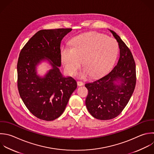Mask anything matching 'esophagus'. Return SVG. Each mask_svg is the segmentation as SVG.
<instances>
[{"label": "esophagus", "mask_w": 154, "mask_h": 154, "mask_svg": "<svg viewBox=\"0 0 154 154\" xmlns=\"http://www.w3.org/2000/svg\"><path fill=\"white\" fill-rule=\"evenodd\" d=\"M77 84H78V86H82V85H84V83L82 81H78Z\"/></svg>", "instance_id": "34e87169"}]
</instances>
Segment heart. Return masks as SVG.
<instances>
[{
  "instance_id": "b5f03b06",
  "label": "heart",
  "mask_w": 154,
  "mask_h": 154,
  "mask_svg": "<svg viewBox=\"0 0 154 154\" xmlns=\"http://www.w3.org/2000/svg\"><path fill=\"white\" fill-rule=\"evenodd\" d=\"M70 45L71 48H62L61 61L66 72L73 76L83 60L85 69L79 73L81 78L91 75L96 78L105 74L112 66L118 52V45L114 39L95 32L75 37Z\"/></svg>"
}]
</instances>
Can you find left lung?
Masks as SVG:
<instances>
[{"label": "left lung", "instance_id": "1", "mask_svg": "<svg viewBox=\"0 0 154 154\" xmlns=\"http://www.w3.org/2000/svg\"><path fill=\"white\" fill-rule=\"evenodd\" d=\"M118 42L120 58L117 64L107 75L92 82L85 84L88 93L85 100L91 115L106 120L119 116L128 104L136 84L135 63L126 44L113 31H110ZM120 80V85L115 82Z\"/></svg>", "mask_w": 154, "mask_h": 154}]
</instances>
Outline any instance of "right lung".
<instances>
[{"mask_svg": "<svg viewBox=\"0 0 154 154\" xmlns=\"http://www.w3.org/2000/svg\"><path fill=\"white\" fill-rule=\"evenodd\" d=\"M72 30H40L20 52L17 66L19 92L29 111L40 119L51 121L58 118L77 88L76 81L72 77H63L58 69L61 64V40ZM46 59L53 69L41 78L36 75V66Z\"/></svg>", "mask_w": 154, "mask_h": 154, "instance_id": "right-lung-1", "label": "right lung"}]
</instances>
